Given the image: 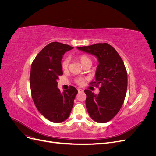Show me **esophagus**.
<instances>
[{
	"label": "esophagus",
	"mask_w": 156,
	"mask_h": 156,
	"mask_svg": "<svg viewBox=\"0 0 156 156\" xmlns=\"http://www.w3.org/2000/svg\"><path fill=\"white\" fill-rule=\"evenodd\" d=\"M77 90H78L79 92H83V90L81 89V88H78Z\"/></svg>",
	"instance_id": "esophagus-1"
}]
</instances>
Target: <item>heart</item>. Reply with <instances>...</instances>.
I'll return each mask as SVG.
<instances>
[{"label": "heart", "instance_id": "obj_1", "mask_svg": "<svg viewBox=\"0 0 156 156\" xmlns=\"http://www.w3.org/2000/svg\"><path fill=\"white\" fill-rule=\"evenodd\" d=\"M79 62L81 63V64L84 67V66L87 64H92V59L89 57L88 55H81L78 56L76 58ZM69 64V60L68 58H65L63 60L62 62V68L63 70H66L68 68ZM84 81V79L83 78H77L75 79V82L78 84H82Z\"/></svg>", "mask_w": 156, "mask_h": 156}]
</instances>
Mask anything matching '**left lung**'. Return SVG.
Here are the masks:
<instances>
[{"label": "left lung", "instance_id": "obj_1", "mask_svg": "<svg viewBox=\"0 0 156 156\" xmlns=\"http://www.w3.org/2000/svg\"><path fill=\"white\" fill-rule=\"evenodd\" d=\"M77 48L95 56L98 60L96 81L90 84L100 87V93L97 95L89 90H84L86 107L93 120L106 123L119 112L124 101L127 75L124 62L115 49L107 43Z\"/></svg>", "mask_w": 156, "mask_h": 156}]
</instances>
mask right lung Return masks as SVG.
<instances>
[{"instance_id": "right-lung-1", "label": "right lung", "mask_w": 156, "mask_h": 156, "mask_svg": "<svg viewBox=\"0 0 156 156\" xmlns=\"http://www.w3.org/2000/svg\"><path fill=\"white\" fill-rule=\"evenodd\" d=\"M73 48L52 42L38 53L31 66L30 84L32 100L37 110L49 121L60 123L69 116L77 90L70 86L61 92L57 80L63 74L64 54Z\"/></svg>"}]
</instances>
